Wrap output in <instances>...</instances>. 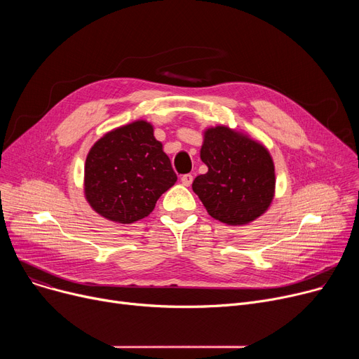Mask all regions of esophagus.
<instances>
[{
  "label": "esophagus",
  "instance_id": "34e87169",
  "mask_svg": "<svg viewBox=\"0 0 359 359\" xmlns=\"http://www.w3.org/2000/svg\"><path fill=\"white\" fill-rule=\"evenodd\" d=\"M180 180H182V183H183L184 186H191L192 182H194V176H192L191 173H187V175H183V176L180 177Z\"/></svg>",
  "mask_w": 359,
  "mask_h": 359
}]
</instances>
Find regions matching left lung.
<instances>
[{
  "instance_id": "8db88e82",
  "label": "left lung",
  "mask_w": 359,
  "mask_h": 359,
  "mask_svg": "<svg viewBox=\"0 0 359 359\" xmlns=\"http://www.w3.org/2000/svg\"><path fill=\"white\" fill-rule=\"evenodd\" d=\"M201 160L208 172L194 180L192 189L212 218L241 225L268 210L275 192V168L262 144L230 128H210Z\"/></svg>"
}]
</instances>
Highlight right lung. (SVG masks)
<instances>
[{"mask_svg": "<svg viewBox=\"0 0 359 359\" xmlns=\"http://www.w3.org/2000/svg\"><path fill=\"white\" fill-rule=\"evenodd\" d=\"M84 173L91 208L122 224L147 217L177 180L153 126L144 121L111 130L94 144Z\"/></svg>", "mask_w": 359, "mask_h": 359, "instance_id": "1", "label": "right lung"}]
</instances>
